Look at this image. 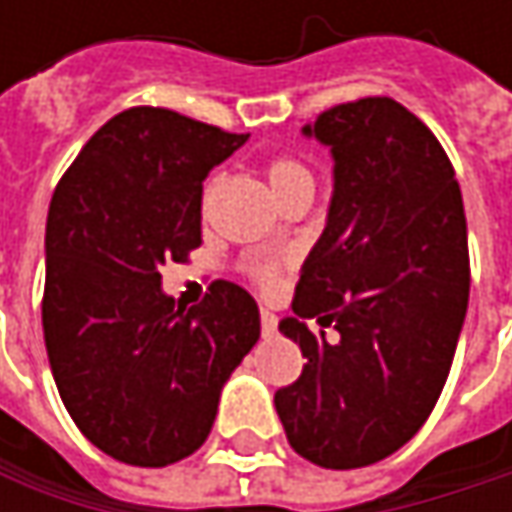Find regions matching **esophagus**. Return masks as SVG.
I'll return each mask as SVG.
<instances>
[{
	"instance_id": "obj_1",
	"label": "esophagus",
	"mask_w": 512,
	"mask_h": 512,
	"mask_svg": "<svg viewBox=\"0 0 512 512\" xmlns=\"http://www.w3.org/2000/svg\"><path fill=\"white\" fill-rule=\"evenodd\" d=\"M275 329H278V317H275L272 311L263 308V311H260V332L269 338V335H275Z\"/></svg>"
}]
</instances>
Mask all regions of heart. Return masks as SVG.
Segmentation results:
<instances>
[{"label":"heart","instance_id":"heart-1","mask_svg":"<svg viewBox=\"0 0 512 512\" xmlns=\"http://www.w3.org/2000/svg\"><path fill=\"white\" fill-rule=\"evenodd\" d=\"M263 174L269 180V189L275 192V198L284 204L290 201L293 195H302V192H311L314 195V171L293 154H275L263 162ZM216 183L219 177H210L207 186H204V195H201V204L207 210L213 192H216ZM249 278L260 284V287H275L278 284V266L275 263H252L249 266Z\"/></svg>","mask_w":512,"mask_h":512}]
</instances>
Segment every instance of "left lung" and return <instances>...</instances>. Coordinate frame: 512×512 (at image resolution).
<instances>
[{
    "label": "left lung",
    "mask_w": 512,
    "mask_h": 512,
    "mask_svg": "<svg viewBox=\"0 0 512 512\" xmlns=\"http://www.w3.org/2000/svg\"><path fill=\"white\" fill-rule=\"evenodd\" d=\"M305 133L332 148L335 195L278 326L308 361L275 409L299 457L361 468L400 451L448 382L471 287L462 192L439 139L391 97L332 106Z\"/></svg>",
    "instance_id": "obj_1"
}]
</instances>
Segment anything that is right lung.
<instances>
[{"instance_id": "obj_1", "label": "right lung", "mask_w": 512, "mask_h": 512, "mask_svg": "<svg viewBox=\"0 0 512 512\" xmlns=\"http://www.w3.org/2000/svg\"><path fill=\"white\" fill-rule=\"evenodd\" d=\"M246 139L133 106L85 142L52 192L41 302L52 379L79 433L112 460L162 468L195 454L260 338L240 284L213 281L189 311L159 287L162 263L201 246L204 177Z\"/></svg>"}]
</instances>
